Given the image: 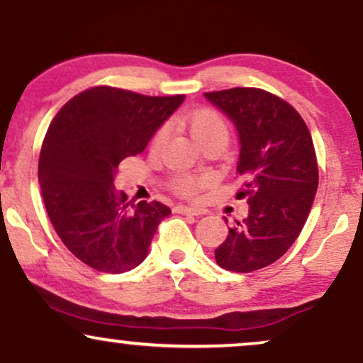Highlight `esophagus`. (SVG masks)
Here are the masks:
<instances>
[{
  "label": "esophagus",
  "instance_id": "esophagus-1",
  "mask_svg": "<svg viewBox=\"0 0 363 363\" xmlns=\"http://www.w3.org/2000/svg\"><path fill=\"white\" fill-rule=\"evenodd\" d=\"M176 211H177V213H182V215H201L203 213V211L198 210V208L184 206V205L176 206Z\"/></svg>",
  "mask_w": 363,
  "mask_h": 363
}]
</instances>
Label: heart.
I'll return each instance as SVG.
<instances>
[{
	"label": "heart",
	"mask_w": 363,
	"mask_h": 363,
	"mask_svg": "<svg viewBox=\"0 0 363 363\" xmlns=\"http://www.w3.org/2000/svg\"><path fill=\"white\" fill-rule=\"evenodd\" d=\"M184 124L189 129L191 136L199 147H205L206 143L211 141H225L228 140V126L225 123L220 112L213 109H198L191 112L189 116L184 118ZM169 138V126L164 124L157 129V133L152 138V147L160 148ZM213 182L211 176H177L174 179L172 187L177 194L181 196H194L199 191H203Z\"/></svg>",
	"instance_id": "obj_1"
}]
</instances>
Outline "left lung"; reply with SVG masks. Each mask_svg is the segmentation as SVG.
Returning <instances> with one entry per match:
<instances>
[{
  "label": "left lung",
  "instance_id": "1",
  "mask_svg": "<svg viewBox=\"0 0 363 363\" xmlns=\"http://www.w3.org/2000/svg\"><path fill=\"white\" fill-rule=\"evenodd\" d=\"M205 97L234 123L244 179L237 198H247L249 215L228 228L215 249L220 268L249 273L274 262L303 228L319 184L311 133L297 111L261 89L208 91Z\"/></svg>",
  "mask_w": 363,
  "mask_h": 363
}]
</instances>
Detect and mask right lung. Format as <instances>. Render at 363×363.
Segmentation results:
<instances>
[{
    "label": "right lung",
    "mask_w": 363,
    "mask_h": 363,
    "mask_svg": "<svg viewBox=\"0 0 363 363\" xmlns=\"http://www.w3.org/2000/svg\"><path fill=\"white\" fill-rule=\"evenodd\" d=\"M184 95L148 97L94 86L74 95L49 124L40 148L39 182L62 244L102 273H124L145 261L170 208L129 201L114 187L119 162L148 141Z\"/></svg>",
    "instance_id": "right-lung-1"
}]
</instances>
